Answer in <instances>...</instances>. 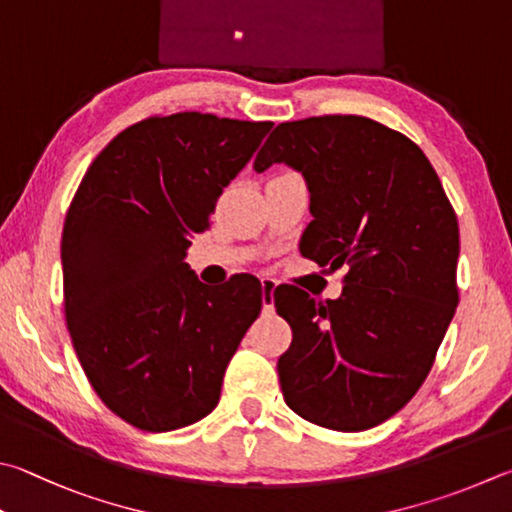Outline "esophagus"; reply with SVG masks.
<instances>
[{
    "instance_id": "esophagus-1",
    "label": "esophagus",
    "mask_w": 512,
    "mask_h": 512,
    "mask_svg": "<svg viewBox=\"0 0 512 512\" xmlns=\"http://www.w3.org/2000/svg\"><path fill=\"white\" fill-rule=\"evenodd\" d=\"M275 286H277V282L273 280V277H262V306L268 313H271L275 306V297H273Z\"/></svg>"
}]
</instances>
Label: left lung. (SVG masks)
<instances>
[{
	"label": "left lung",
	"instance_id": "8db88e82",
	"mask_svg": "<svg viewBox=\"0 0 512 512\" xmlns=\"http://www.w3.org/2000/svg\"><path fill=\"white\" fill-rule=\"evenodd\" d=\"M273 163L309 185L302 255L347 266L338 300L275 291L293 331L284 401L329 430H369L410 403L457 311V215L421 147L365 116L277 125L255 170Z\"/></svg>",
	"mask_w": 512,
	"mask_h": 512
}]
</instances>
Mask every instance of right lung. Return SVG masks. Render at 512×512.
Wrapping results in <instances>:
<instances>
[{
	"mask_svg": "<svg viewBox=\"0 0 512 512\" xmlns=\"http://www.w3.org/2000/svg\"><path fill=\"white\" fill-rule=\"evenodd\" d=\"M271 127L199 111L145 118L96 156L71 201L62 277L73 349L100 401L138 430H179L215 410L262 311L257 277L212 291L185 250Z\"/></svg>",
	"mask_w": 512,
	"mask_h": 512,
	"instance_id": "1",
	"label": "right lung"
}]
</instances>
